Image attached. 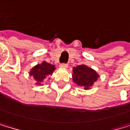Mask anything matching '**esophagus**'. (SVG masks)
<instances>
[{
  "label": "esophagus",
  "mask_w": 130,
  "mask_h": 130,
  "mask_svg": "<svg viewBox=\"0 0 130 130\" xmlns=\"http://www.w3.org/2000/svg\"><path fill=\"white\" fill-rule=\"evenodd\" d=\"M60 67L64 68V69H66V68H68V64H66V63H62V64H60Z\"/></svg>",
  "instance_id": "obj_1"
}]
</instances>
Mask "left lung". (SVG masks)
Returning a JSON list of instances; mask_svg holds the SVG:
<instances>
[{"instance_id": "obj_1", "label": "left lung", "mask_w": 130, "mask_h": 130, "mask_svg": "<svg viewBox=\"0 0 130 130\" xmlns=\"http://www.w3.org/2000/svg\"><path fill=\"white\" fill-rule=\"evenodd\" d=\"M73 72V82L78 85L83 86L85 89H89L99 77L96 71L84 64L74 67Z\"/></svg>"}]
</instances>
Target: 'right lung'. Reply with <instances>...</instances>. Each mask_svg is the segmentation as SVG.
<instances>
[{"mask_svg":"<svg viewBox=\"0 0 130 130\" xmlns=\"http://www.w3.org/2000/svg\"><path fill=\"white\" fill-rule=\"evenodd\" d=\"M54 69H55V66L53 64L43 61L41 64H38L35 67H33L29 74L37 81V85H41V82L44 79L47 78L49 75H52Z\"/></svg>","mask_w":130,"mask_h":130,"instance_id":"obj_1","label":"right lung"}]
</instances>
